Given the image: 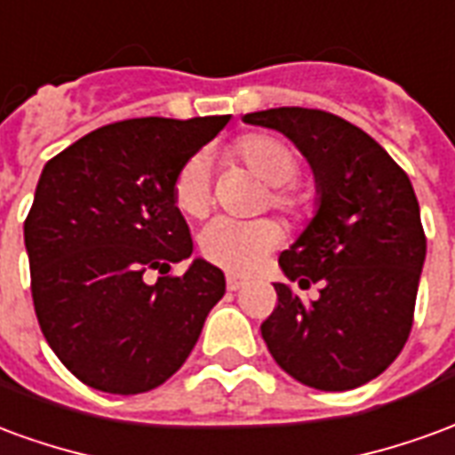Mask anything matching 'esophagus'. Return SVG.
Wrapping results in <instances>:
<instances>
[{
    "label": "esophagus",
    "instance_id": "1",
    "mask_svg": "<svg viewBox=\"0 0 455 455\" xmlns=\"http://www.w3.org/2000/svg\"><path fill=\"white\" fill-rule=\"evenodd\" d=\"M227 287L231 290V292H236V290H241V287H243V277L227 275Z\"/></svg>",
    "mask_w": 455,
    "mask_h": 455
}]
</instances>
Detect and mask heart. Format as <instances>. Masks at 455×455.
Wrapping results in <instances>:
<instances>
[{
    "label": "heart",
    "instance_id": "1",
    "mask_svg": "<svg viewBox=\"0 0 455 455\" xmlns=\"http://www.w3.org/2000/svg\"><path fill=\"white\" fill-rule=\"evenodd\" d=\"M227 156L246 165L256 178L267 185L263 204L275 209L290 221H305L315 214L316 189L297 180L299 153L287 140L273 133H246L227 148ZM172 204L180 214L202 219L212 204L209 165L202 156L192 158L178 170L172 180ZM280 243V228L270 219L236 221L219 217L209 221L199 234V251L209 263L228 273H251L263 258Z\"/></svg>",
    "mask_w": 455,
    "mask_h": 455
}]
</instances>
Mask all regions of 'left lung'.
I'll list each match as a JSON object with an SVG mask.
<instances>
[{
  "label": "left lung",
  "mask_w": 455,
  "mask_h": 455,
  "mask_svg": "<svg viewBox=\"0 0 455 455\" xmlns=\"http://www.w3.org/2000/svg\"><path fill=\"white\" fill-rule=\"evenodd\" d=\"M243 121L275 129L315 170L319 209L280 267L316 299L275 283L277 305L260 324L267 351L302 385L353 390L378 378L410 339L427 236L407 172L351 121L280 107Z\"/></svg>",
  "instance_id": "left-lung-1"
}]
</instances>
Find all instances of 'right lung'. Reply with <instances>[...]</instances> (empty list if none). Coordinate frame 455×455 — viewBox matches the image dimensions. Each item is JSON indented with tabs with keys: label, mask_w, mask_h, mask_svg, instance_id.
<instances>
[{
	"label": "right lung",
	"mask_w": 455,
	"mask_h": 455,
	"mask_svg": "<svg viewBox=\"0 0 455 455\" xmlns=\"http://www.w3.org/2000/svg\"><path fill=\"white\" fill-rule=\"evenodd\" d=\"M231 116L126 119L45 163L24 221L31 297L45 341L94 390L158 387L195 348L227 292L217 266L192 256L172 180ZM156 269V286L145 275Z\"/></svg>",
	"instance_id": "add662e5"
}]
</instances>
